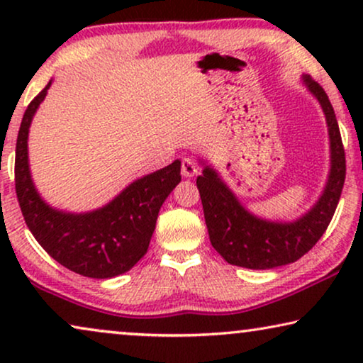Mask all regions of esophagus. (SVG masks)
Here are the masks:
<instances>
[{"mask_svg":"<svg viewBox=\"0 0 363 363\" xmlns=\"http://www.w3.org/2000/svg\"><path fill=\"white\" fill-rule=\"evenodd\" d=\"M198 173V167L195 165V162H191L190 158H183L182 162V175L185 178H191Z\"/></svg>","mask_w":363,"mask_h":363,"instance_id":"obj_1","label":"esophagus"}]
</instances>
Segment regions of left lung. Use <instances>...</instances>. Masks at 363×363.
Masks as SVG:
<instances>
[{
    "mask_svg": "<svg viewBox=\"0 0 363 363\" xmlns=\"http://www.w3.org/2000/svg\"><path fill=\"white\" fill-rule=\"evenodd\" d=\"M302 82L320 104L330 143V170L325 186L309 211L292 221H274L251 213L218 172L206 162L196 178L208 235L215 250L233 266L272 269L291 264L312 250L334 216L345 182V153L339 123L324 89L309 76Z\"/></svg>",
    "mask_w": 363,
    "mask_h": 363,
    "instance_id": "1",
    "label": "left lung"
}]
</instances>
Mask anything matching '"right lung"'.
<instances>
[{
	"label": "right lung",
	"instance_id": "right-lung-1",
	"mask_svg": "<svg viewBox=\"0 0 363 363\" xmlns=\"http://www.w3.org/2000/svg\"><path fill=\"white\" fill-rule=\"evenodd\" d=\"M51 84L52 79L28 106L16 140L14 182L24 221L43 250L59 264L94 279L116 277L132 269L147 252L158 211L182 180V162L175 160L132 182L97 210L71 213L48 205L31 178L28 137L34 113Z\"/></svg>",
	"mask_w": 363,
	"mask_h": 363
}]
</instances>
